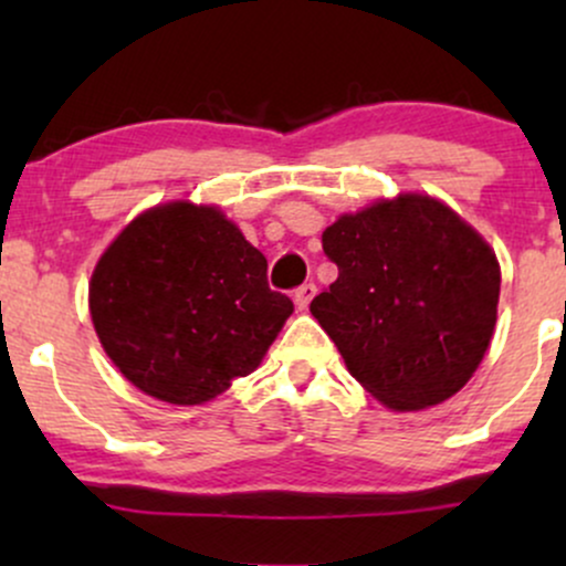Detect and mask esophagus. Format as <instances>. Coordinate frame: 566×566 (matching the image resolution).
<instances>
[{
  "label": "esophagus",
  "instance_id": "1",
  "mask_svg": "<svg viewBox=\"0 0 566 566\" xmlns=\"http://www.w3.org/2000/svg\"><path fill=\"white\" fill-rule=\"evenodd\" d=\"M314 295H316V284L308 282V284H303V287L295 290V295H292V301H295L297 308L305 311V308H308V303L314 301Z\"/></svg>",
  "mask_w": 566,
  "mask_h": 566
}]
</instances>
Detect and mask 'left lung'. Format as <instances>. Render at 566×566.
Listing matches in <instances>:
<instances>
[{"label": "left lung", "instance_id": "8db88e82", "mask_svg": "<svg viewBox=\"0 0 566 566\" xmlns=\"http://www.w3.org/2000/svg\"><path fill=\"white\" fill-rule=\"evenodd\" d=\"M337 279L311 301L348 373L388 409H426L471 380L497 322L500 265L458 212L399 193L322 233Z\"/></svg>", "mask_w": 566, "mask_h": 566}]
</instances>
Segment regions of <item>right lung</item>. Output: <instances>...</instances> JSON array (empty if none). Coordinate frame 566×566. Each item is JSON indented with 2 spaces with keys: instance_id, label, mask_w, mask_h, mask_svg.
Returning <instances> with one entry per match:
<instances>
[{
  "instance_id": "add662e5",
  "label": "right lung",
  "mask_w": 566,
  "mask_h": 566,
  "mask_svg": "<svg viewBox=\"0 0 566 566\" xmlns=\"http://www.w3.org/2000/svg\"><path fill=\"white\" fill-rule=\"evenodd\" d=\"M263 252L218 207L140 212L90 279V316L108 359L170 405H205L263 361L292 314Z\"/></svg>"
}]
</instances>
